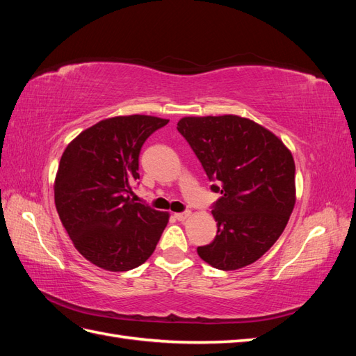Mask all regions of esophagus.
<instances>
[{"instance_id": "obj_1", "label": "esophagus", "mask_w": 356, "mask_h": 356, "mask_svg": "<svg viewBox=\"0 0 356 356\" xmlns=\"http://www.w3.org/2000/svg\"><path fill=\"white\" fill-rule=\"evenodd\" d=\"M190 211H186V212H178V213H175V218L178 220V221H186L188 217H190Z\"/></svg>"}]
</instances>
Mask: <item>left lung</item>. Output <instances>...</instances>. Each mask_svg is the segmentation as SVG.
Masks as SVG:
<instances>
[{
    "label": "left lung",
    "mask_w": 356,
    "mask_h": 356,
    "mask_svg": "<svg viewBox=\"0 0 356 356\" xmlns=\"http://www.w3.org/2000/svg\"><path fill=\"white\" fill-rule=\"evenodd\" d=\"M187 139L221 193L212 215L217 236L197 254L220 270H238L264 255L282 234L296 204V165L285 144L250 118L182 117Z\"/></svg>",
    "instance_id": "left-lung-1"
}]
</instances>
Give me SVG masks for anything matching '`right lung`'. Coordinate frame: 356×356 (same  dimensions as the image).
Listing matches in <instances>:
<instances>
[{
  "instance_id": "obj_1",
  "label": "right lung",
  "mask_w": 356,
  "mask_h": 356,
  "mask_svg": "<svg viewBox=\"0 0 356 356\" xmlns=\"http://www.w3.org/2000/svg\"><path fill=\"white\" fill-rule=\"evenodd\" d=\"M153 115H118L101 120L72 139L55 178L59 218L77 251L110 272L145 263L169 221L131 197L139 179L145 139L168 124Z\"/></svg>"
}]
</instances>
